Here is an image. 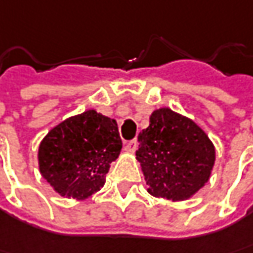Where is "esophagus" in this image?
<instances>
[{"instance_id":"1","label":"esophagus","mask_w":253,"mask_h":253,"mask_svg":"<svg viewBox=\"0 0 253 253\" xmlns=\"http://www.w3.org/2000/svg\"><path fill=\"white\" fill-rule=\"evenodd\" d=\"M136 148H137V141L136 140L127 141L126 144H125V151H127V153H134Z\"/></svg>"}]
</instances>
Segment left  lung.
Wrapping results in <instances>:
<instances>
[{"instance_id": "obj_1", "label": "left lung", "mask_w": 253, "mask_h": 253, "mask_svg": "<svg viewBox=\"0 0 253 253\" xmlns=\"http://www.w3.org/2000/svg\"><path fill=\"white\" fill-rule=\"evenodd\" d=\"M137 138L136 159L151 195L184 201L210 180L215 147L191 119L161 107L151 113L150 126Z\"/></svg>"}]
</instances>
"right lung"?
<instances>
[{
    "mask_svg": "<svg viewBox=\"0 0 253 253\" xmlns=\"http://www.w3.org/2000/svg\"><path fill=\"white\" fill-rule=\"evenodd\" d=\"M120 150L115 119L86 110L63 120L43 137L39 171L59 195L82 201L105 185L110 163Z\"/></svg>",
    "mask_w": 253,
    "mask_h": 253,
    "instance_id": "obj_1",
    "label": "right lung"
}]
</instances>
